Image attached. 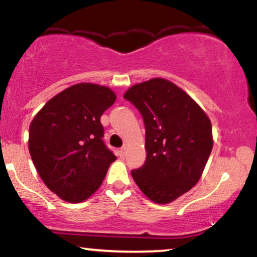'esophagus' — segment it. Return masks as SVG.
I'll return each mask as SVG.
<instances>
[{"mask_svg":"<svg viewBox=\"0 0 257 257\" xmlns=\"http://www.w3.org/2000/svg\"><path fill=\"white\" fill-rule=\"evenodd\" d=\"M118 156L120 158H124L125 157V147H122V149L118 151Z\"/></svg>","mask_w":257,"mask_h":257,"instance_id":"1","label":"esophagus"}]
</instances>
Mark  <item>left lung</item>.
I'll return each instance as SVG.
<instances>
[{
  "label": "left lung",
  "mask_w": 257,
  "mask_h": 257,
  "mask_svg": "<svg viewBox=\"0 0 257 257\" xmlns=\"http://www.w3.org/2000/svg\"><path fill=\"white\" fill-rule=\"evenodd\" d=\"M124 99L145 124L146 161L132 176L152 202L167 204L198 182L213 150L210 119L190 95L163 78L133 85Z\"/></svg>",
  "instance_id": "left-lung-1"
}]
</instances>
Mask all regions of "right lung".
<instances>
[{
	"label": "right lung",
	"mask_w": 257,
	"mask_h": 257,
	"mask_svg": "<svg viewBox=\"0 0 257 257\" xmlns=\"http://www.w3.org/2000/svg\"><path fill=\"white\" fill-rule=\"evenodd\" d=\"M110 88L79 83L41 108L29 129V151L41 179L66 202L95 192L116 156L104 140L100 117L113 105Z\"/></svg>",
	"instance_id": "obj_1"
}]
</instances>
